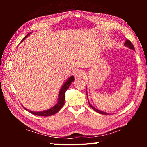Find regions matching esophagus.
<instances>
[{
	"mask_svg": "<svg viewBox=\"0 0 147 147\" xmlns=\"http://www.w3.org/2000/svg\"><path fill=\"white\" fill-rule=\"evenodd\" d=\"M86 76L85 72L83 71H78L74 74V76L76 78H84Z\"/></svg>",
	"mask_w": 147,
	"mask_h": 147,
	"instance_id": "obj_1",
	"label": "esophagus"
}]
</instances>
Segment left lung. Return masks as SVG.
Here are the masks:
<instances>
[{
  "label": "left lung",
  "instance_id": "obj_1",
  "mask_svg": "<svg viewBox=\"0 0 147 147\" xmlns=\"http://www.w3.org/2000/svg\"><path fill=\"white\" fill-rule=\"evenodd\" d=\"M124 45H126V47H129V48H130V49L134 50V51H135V49H134V45H133V44L131 43V42L130 40H126V41H125V43H124ZM89 106H90L91 107V108L94 109V111H96V112H98V113H101V114H104V115H108V113H107L104 112V111H100V110H98V109H96L95 108H94L93 106H92L91 105V104L89 103Z\"/></svg>",
  "mask_w": 147,
  "mask_h": 147
}]
</instances>
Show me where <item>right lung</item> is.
Listing matches in <instances>:
<instances>
[{
  "label": "right lung",
  "mask_w": 147,
  "mask_h": 147,
  "mask_svg": "<svg viewBox=\"0 0 147 147\" xmlns=\"http://www.w3.org/2000/svg\"><path fill=\"white\" fill-rule=\"evenodd\" d=\"M30 34V33L27 34L25 36V38H24L22 41H23L24 39H25ZM74 77L73 76H72L67 80L66 82L63 84V86H62V88H61L60 91H59V98H58V102H57V104L55 106L53 107V108H51V109H47V110H45V111H38V112H37V111H32L31 110H29V109H26L25 108H24L25 109L26 111H28L30 113H31L32 114H34V115H39V116L47 117V116L53 115H54V114L56 113L57 112H58L59 109H60L63 106L64 104H65V92L67 90L69 87L71 86L72 82H74Z\"/></svg>",
  "instance_id": "right-lung-1"
}]
</instances>
